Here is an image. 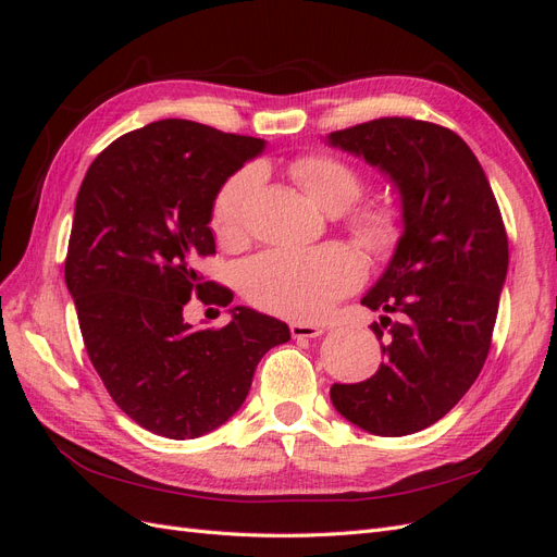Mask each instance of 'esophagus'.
<instances>
[{
    "mask_svg": "<svg viewBox=\"0 0 557 557\" xmlns=\"http://www.w3.org/2000/svg\"><path fill=\"white\" fill-rule=\"evenodd\" d=\"M290 334L295 339H313V336L323 334V327L313 323H290Z\"/></svg>",
    "mask_w": 557,
    "mask_h": 557,
    "instance_id": "obj_1",
    "label": "esophagus"
}]
</instances>
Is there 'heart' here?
I'll use <instances>...</instances> for the list:
<instances>
[{
  "label": "heart",
  "mask_w": 557,
  "mask_h": 557,
  "mask_svg": "<svg viewBox=\"0 0 557 557\" xmlns=\"http://www.w3.org/2000/svg\"><path fill=\"white\" fill-rule=\"evenodd\" d=\"M290 176L315 205L327 211H344L364 190V176L350 162L313 153L290 162ZM258 172L242 170L218 190L211 207V230L221 244H234L244 234L248 197L256 188ZM346 225L369 252L387 256L404 234V213L397 201L376 199L350 207ZM242 290L250 305L276 315L313 320L336 299L356 290L362 281V264L356 252L342 244L318 248L264 250L242 269Z\"/></svg>",
  "instance_id": "obj_1"
}]
</instances>
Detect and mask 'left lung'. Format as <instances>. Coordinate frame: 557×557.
<instances>
[{"mask_svg": "<svg viewBox=\"0 0 557 557\" xmlns=\"http://www.w3.org/2000/svg\"><path fill=\"white\" fill-rule=\"evenodd\" d=\"M327 141L391 176L404 213L395 256L362 297L387 313L372 325L385 360L372 379L334 383L330 397L367 432L413 434L444 418L481 374L509 267L507 230L483 166L448 127L393 115Z\"/></svg>", "mask_w": 557, "mask_h": 557, "instance_id": "1", "label": "left lung"}]
</instances>
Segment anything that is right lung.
Here are the masks:
<instances>
[{
    "mask_svg": "<svg viewBox=\"0 0 557 557\" xmlns=\"http://www.w3.org/2000/svg\"><path fill=\"white\" fill-rule=\"evenodd\" d=\"M264 141L193 121L150 123L95 158L76 197L64 281L88 358L134 423L166 440L221 428L244 404L269 348L290 339L281 320L234 307L221 330L185 323V305L227 307L205 281L211 207Z\"/></svg>",
    "mask_w": 557,
    "mask_h": 557,
    "instance_id": "right-lung-1",
    "label": "right lung"
}]
</instances>
